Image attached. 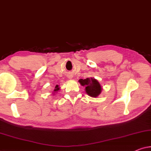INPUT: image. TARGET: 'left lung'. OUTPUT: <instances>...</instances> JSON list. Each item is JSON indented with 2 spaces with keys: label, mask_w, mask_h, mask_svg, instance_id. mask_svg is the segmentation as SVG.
Returning a JSON list of instances; mask_svg holds the SVG:
<instances>
[{
  "label": "left lung",
  "mask_w": 151,
  "mask_h": 151,
  "mask_svg": "<svg viewBox=\"0 0 151 151\" xmlns=\"http://www.w3.org/2000/svg\"><path fill=\"white\" fill-rule=\"evenodd\" d=\"M79 83L84 86L86 92L91 97L96 98L101 93L102 88L101 84L96 79L93 78H86L85 79L78 80Z\"/></svg>",
  "instance_id": "obj_1"
}]
</instances>
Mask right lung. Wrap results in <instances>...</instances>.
Masks as SVG:
<instances>
[{
    "label": "right lung",
    "mask_w": 151,
    "mask_h": 151,
    "mask_svg": "<svg viewBox=\"0 0 151 151\" xmlns=\"http://www.w3.org/2000/svg\"><path fill=\"white\" fill-rule=\"evenodd\" d=\"M58 90H59V88L58 85H57V86H55V89L54 90V91H55V92H57Z\"/></svg>",
    "instance_id": "1"
}]
</instances>
